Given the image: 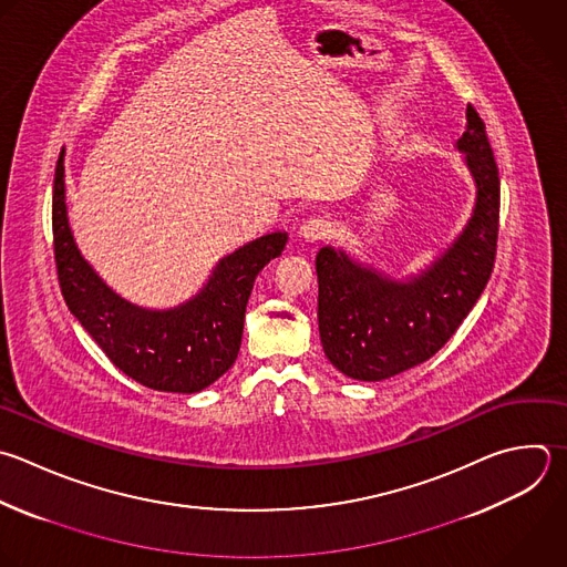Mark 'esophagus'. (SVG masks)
I'll return each mask as SVG.
<instances>
[{
  "mask_svg": "<svg viewBox=\"0 0 567 567\" xmlns=\"http://www.w3.org/2000/svg\"><path fill=\"white\" fill-rule=\"evenodd\" d=\"M332 228H334V226H332L330 219H326V217H312V219H308V221L301 224L299 237H301L303 241L315 244V241H321V239L330 237V235H332Z\"/></svg>",
  "mask_w": 567,
  "mask_h": 567,
  "instance_id": "1",
  "label": "esophagus"
}]
</instances>
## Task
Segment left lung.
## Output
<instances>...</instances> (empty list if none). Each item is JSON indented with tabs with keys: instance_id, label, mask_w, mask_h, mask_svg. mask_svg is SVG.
I'll return each mask as SVG.
<instances>
[{
	"instance_id": "left-lung-1",
	"label": "left lung",
	"mask_w": 567,
	"mask_h": 567,
	"mask_svg": "<svg viewBox=\"0 0 567 567\" xmlns=\"http://www.w3.org/2000/svg\"><path fill=\"white\" fill-rule=\"evenodd\" d=\"M454 148L474 182L461 233L416 272L392 277L343 248L317 252L319 337L328 361L350 379L383 381L443 348L481 297L496 252L498 168L478 113Z\"/></svg>"
}]
</instances>
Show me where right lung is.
Returning <instances> with one entry per match:
<instances>
[{
  "instance_id": "1",
  "label": "right lung",
  "mask_w": 567,
  "mask_h": 567,
  "mask_svg": "<svg viewBox=\"0 0 567 567\" xmlns=\"http://www.w3.org/2000/svg\"><path fill=\"white\" fill-rule=\"evenodd\" d=\"M64 157L62 148L53 184V237L69 310L106 357L137 383L159 392H202L235 363L255 279L281 255L288 233H266L224 255L206 284L177 306L133 303L102 279L75 241L66 210Z\"/></svg>"
}]
</instances>
